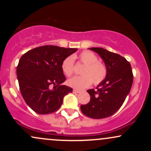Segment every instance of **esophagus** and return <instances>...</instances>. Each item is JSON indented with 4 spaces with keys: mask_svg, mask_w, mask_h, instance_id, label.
Returning a JSON list of instances; mask_svg holds the SVG:
<instances>
[{
    "mask_svg": "<svg viewBox=\"0 0 151 151\" xmlns=\"http://www.w3.org/2000/svg\"><path fill=\"white\" fill-rule=\"evenodd\" d=\"M79 92H80V91L79 90H77V89H73V93H79Z\"/></svg>",
    "mask_w": 151,
    "mask_h": 151,
    "instance_id": "esophagus-1",
    "label": "esophagus"
}]
</instances>
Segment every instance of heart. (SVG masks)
Returning a JSON list of instances; mask_svg holds the SVG:
<instances>
[{
  "label": "heart",
  "instance_id": "obj_1",
  "mask_svg": "<svg viewBox=\"0 0 151 151\" xmlns=\"http://www.w3.org/2000/svg\"><path fill=\"white\" fill-rule=\"evenodd\" d=\"M74 58L67 57L62 63V70L67 77H70L74 71ZM79 60L84 65L81 71V76H74L67 81V84L76 89H83L92 84H99L102 82L106 76L107 70L103 63L98 61L97 57L92 52L84 51L79 54Z\"/></svg>",
  "mask_w": 151,
  "mask_h": 151
}]
</instances>
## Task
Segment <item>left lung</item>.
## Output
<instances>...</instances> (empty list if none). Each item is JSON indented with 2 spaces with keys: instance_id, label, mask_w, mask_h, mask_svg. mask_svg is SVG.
Here are the masks:
<instances>
[{
  "instance_id": "obj_1",
  "label": "left lung",
  "mask_w": 151,
  "mask_h": 151,
  "mask_svg": "<svg viewBox=\"0 0 151 151\" xmlns=\"http://www.w3.org/2000/svg\"><path fill=\"white\" fill-rule=\"evenodd\" d=\"M101 57L107 73L106 78L96 87L89 89L90 101L81 105V111L86 116L104 119L113 115L120 109L131 89L133 73L131 65L125 58L101 47H91Z\"/></svg>"
}]
</instances>
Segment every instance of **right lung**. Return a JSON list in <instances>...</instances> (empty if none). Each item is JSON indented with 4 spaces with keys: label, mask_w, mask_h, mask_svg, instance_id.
<instances>
[{
    "label": "right lung",
    "mask_w": 151,
    "mask_h": 151,
    "mask_svg": "<svg viewBox=\"0 0 151 151\" xmlns=\"http://www.w3.org/2000/svg\"><path fill=\"white\" fill-rule=\"evenodd\" d=\"M77 48L45 45L34 48L24 54L17 67V78L21 94L27 105L39 114L58 111L64 96L72 89L62 85L66 78L62 63ZM53 85V89H50Z\"/></svg>",
    "instance_id": "right-lung-1"
}]
</instances>
